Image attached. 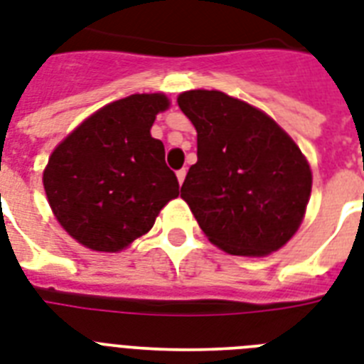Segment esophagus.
Masks as SVG:
<instances>
[{"label":"esophagus","mask_w":364,"mask_h":364,"mask_svg":"<svg viewBox=\"0 0 364 364\" xmlns=\"http://www.w3.org/2000/svg\"><path fill=\"white\" fill-rule=\"evenodd\" d=\"M185 176H187V170H185V168H181V170L177 172V181H179V185H183V181H185Z\"/></svg>","instance_id":"1"}]
</instances>
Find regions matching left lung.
<instances>
[{
  "label": "left lung",
  "mask_w": 364,
  "mask_h": 364,
  "mask_svg": "<svg viewBox=\"0 0 364 364\" xmlns=\"http://www.w3.org/2000/svg\"><path fill=\"white\" fill-rule=\"evenodd\" d=\"M198 132V162L181 198L213 245L233 256H264L301 226L312 188L305 155L267 114L223 91L177 97Z\"/></svg>",
  "instance_id": "1"
}]
</instances>
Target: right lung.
<instances>
[{
	"instance_id": "obj_1",
	"label": "right lung",
	"mask_w": 364,
	"mask_h": 364,
	"mask_svg": "<svg viewBox=\"0 0 364 364\" xmlns=\"http://www.w3.org/2000/svg\"><path fill=\"white\" fill-rule=\"evenodd\" d=\"M162 93H136L80 123L50 155L43 185L58 223L80 245L117 252L153 228L179 196L164 146L151 136Z\"/></svg>"
}]
</instances>
